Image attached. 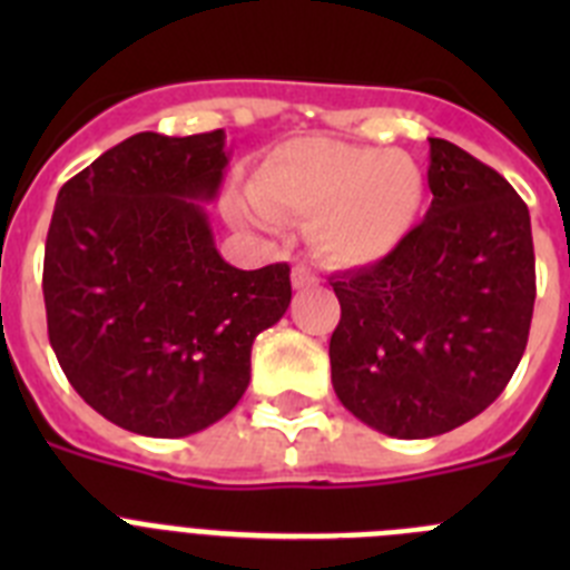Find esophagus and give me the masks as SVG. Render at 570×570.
<instances>
[{
    "instance_id": "1",
    "label": "esophagus",
    "mask_w": 570,
    "mask_h": 570,
    "mask_svg": "<svg viewBox=\"0 0 570 570\" xmlns=\"http://www.w3.org/2000/svg\"><path fill=\"white\" fill-rule=\"evenodd\" d=\"M291 285H294L296 291L314 288V285H316V276L311 274V271L305 268V265H296V268L291 271Z\"/></svg>"
}]
</instances>
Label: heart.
Returning <instances> with one entry per match:
<instances>
[{
	"instance_id": "b5f03b06",
	"label": "heart",
	"mask_w": 570,
	"mask_h": 570,
	"mask_svg": "<svg viewBox=\"0 0 570 570\" xmlns=\"http://www.w3.org/2000/svg\"><path fill=\"white\" fill-rule=\"evenodd\" d=\"M265 216L311 219V248L334 268H367L420 223L425 174L405 150L305 136L279 145L250 183Z\"/></svg>"
}]
</instances>
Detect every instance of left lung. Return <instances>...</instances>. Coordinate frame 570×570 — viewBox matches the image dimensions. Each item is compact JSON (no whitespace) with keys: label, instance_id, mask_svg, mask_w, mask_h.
<instances>
[{"label":"left lung","instance_id":"obj_1","mask_svg":"<svg viewBox=\"0 0 570 570\" xmlns=\"http://www.w3.org/2000/svg\"><path fill=\"white\" fill-rule=\"evenodd\" d=\"M431 208L391 256L334 276L331 382L396 440L465 425L505 391L537 296L528 205L505 176L431 139Z\"/></svg>","mask_w":570,"mask_h":570}]
</instances>
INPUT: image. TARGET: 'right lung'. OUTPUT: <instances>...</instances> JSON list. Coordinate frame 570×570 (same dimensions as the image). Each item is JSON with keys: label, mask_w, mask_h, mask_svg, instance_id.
I'll list each match as a JSON object with an SVG mask.
<instances>
[{"label": "right lung", "mask_w": 570, "mask_h": 570, "mask_svg": "<svg viewBox=\"0 0 570 570\" xmlns=\"http://www.w3.org/2000/svg\"><path fill=\"white\" fill-rule=\"evenodd\" d=\"M225 130L136 134L62 185L45 242L50 347L94 411L142 436H190L234 411L250 345L291 305L288 262L239 271L208 210Z\"/></svg>", "instance_id": "1"}]
</instances>
